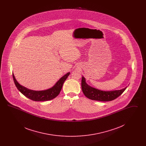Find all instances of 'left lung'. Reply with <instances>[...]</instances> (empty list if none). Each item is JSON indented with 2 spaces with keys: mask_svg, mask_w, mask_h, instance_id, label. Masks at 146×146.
<instances>
[{
  "mask_svg": "<svg viewBox=\"0 0 146 146\" xmlns=\"http://www.w3.org/2000/svg\"><path fill=\"white\" fill-rule=\"evenodd\" d=\"M82 89L85 96L92 100L99 101H111L120 96L125 90L126 88L119 90L111 91L98 90L88 85L85 82V78L82 76Z\"/></svg>",
  "mask_w": 146,
  "mask_h": 146,
  "instance_id": "left-lung-1",
  "label": "left lung"
}]
</instances>
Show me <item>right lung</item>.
<instances>
[{"mask_svg":"<svg viewBox=\"0 0 146 146\" xmlns=\"http://www.w3.org/2000/svg\"><path fill=\"white\" fill-rule=\"evenodd\" d=\"M70 74L69 72L63 76L52 88L43 91H34L28 89L21 85L17 82L14 74H13V76L16 88L23 95L35 101H45L51 100L58 95L62 89L63 84Z\"/></svg>","mask_w":146,"mask_h":146,"instance_id":"obj_1","label":"right lung"}]
</instances>
